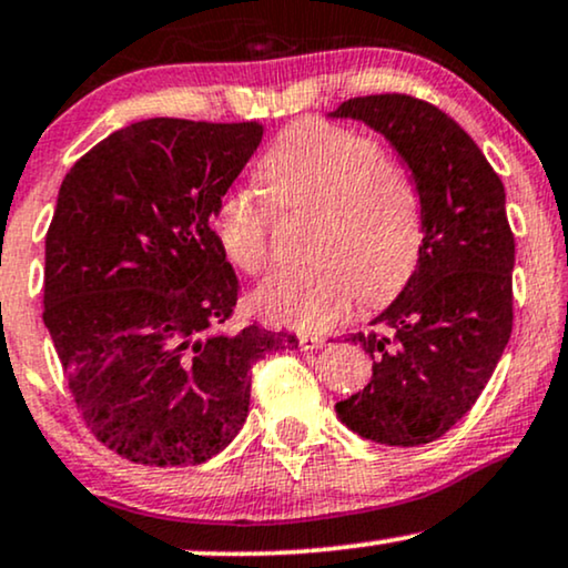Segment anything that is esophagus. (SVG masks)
<instances>
[{
	"label": "esophagus",
	"instance_id": "obj_1",
	"mask_svg": "<svg viewBox=\"0 0 568 568\" xmlns=\"http://www.w3.org/2000/svg\"><path fill=\"white\" fill-rule=\"evenodd\" d=\"M325 337L322 335H301L298 337V346H301V351H317V348H322L325 346Z\"/></svg>",
	"mask_w": 568,
	"mask_h": 568
}]
</instances>
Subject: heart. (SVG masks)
Masks as SVG:
<instances>
[{"label":"heart","mask_w":568,"mask_h":568,"mask_svg":"<svg viewBox=\"0 0 568 568\" xmlns=\"http://www.w3.org/2000/svg\"><path fill=\"white\" fill-rule=\"evenodd\" d=\"M280 212H314V267L283 270L256 291L277 325L322 329L348 314L354 293L385 304L412 280L425 243L419 191L400 162L348 128L304 120L256 164ZM214 235L235 267L260 275L270 260V212L248 193L220 199Z\"/></svg>","instance_id":"1"}]
</instances>
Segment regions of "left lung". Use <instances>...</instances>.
<instances>
[{"label":"left lung","mask_w":568,"mask_h":568,"mask_svg":"<svg viewBox=\"0 0 568 568\" xmlns=\"http://www.w3.org/2000/svg\"><path fill=\"white\" fill-rule=\"evenodd\" d=\"M356 120L396 149L419 191L425 243L414 275L369 333L364 390L335 404L351 433L379 445L433 443L475 406L511 337L514 233L506 191L471 135L406 93L348 99Z\"/></svg>","instance_id":"obj_1"}]
</instances>
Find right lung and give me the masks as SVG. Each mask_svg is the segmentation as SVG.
Listing matches in <instances>:
<instances>
[{
    "mask_svg": "<svg viewBox=\"0 0 568 568\" xmlns=\"http://www.w3.org/2000/svg\"><path fill=\"white\" fill-rule=\"evenodd\" d=\"M260 123L141 120L60 185L47 233L44 325L85 425L143 466L217 456L248 416L251 367L298 337L227 333L239 277L212 217Z\"/></svg>",
    "mask_w": 568,
    "mask_h": 568,
    "instance_id": "add662e5",
    "label": "right lung"
}]
</instances>
